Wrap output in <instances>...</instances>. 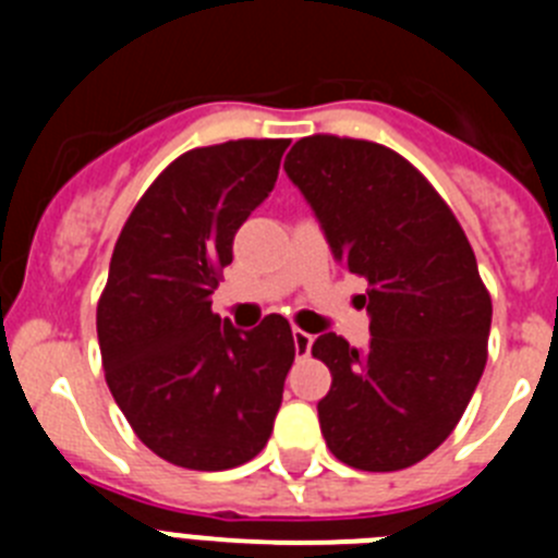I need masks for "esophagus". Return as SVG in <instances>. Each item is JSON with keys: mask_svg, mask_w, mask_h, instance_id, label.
<instances>
[{"mask_svg": "<svg viewBox=\"0 0 558 558\" xmlns=\"http://www.w3.org/2000/svg\"><path fill=\"white\" fill-rule=\"evenodd\" d=\"M293 347H295V354H310V349H313V335L304 332V329L293 327Z\"/></svg>", "mask_w": 558, "mask_h": 558, "instance_id": "1", "label": "esophagus"}]
</instances>
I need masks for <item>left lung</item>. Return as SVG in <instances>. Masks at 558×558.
I'll list each match as a JSON object with an SVG mask.
<instances>
[{"mask_svg":"<svg viewBox=\"0 0 558 558\" xmlns=\"http://www.w3.org/2000/svg\"><path fill=\"white\" fill-rule=\"evenodd\" d=\"M284 172L335 263L368 282V347L335 332L313 343L332 372L327 447L354 470H405L450 436L486 366L492 299L470 240L425 175L374 142L307 136Z\"/></svg>","mask_w":558,"mask_h":558,"instance_id":"left-lung-1","label":"left lung"}]
</instances>
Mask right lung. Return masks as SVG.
<instances>
[{"label":"right lung","instance_id":"right-lung-1","mask_svg":"<svg viewBox=\"0 0 558 558\" xmlns=\"http://www.w3.org/2000/svg\"><path fill=\"white\" fill-rule=\"evenodd\" d=\"M288 140L195 147L131 211L97 304L106 383L142 445L220 472L268 445L295 347L288 318L256 329L211 313L236 229L270 195Z\"/></svg>","mask_w":558,"mask_h":558}]
</instances>
